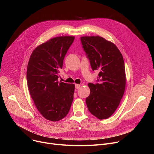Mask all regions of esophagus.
Masks as SVG:
<instances>
[{"instance_id":"esophagus-1","label":"esophagus","mask_w":154,"mask_h":154,"mask_svg":"<svg viewBox=\"0 0 154 154\" xmlns=\"http://www.w3.org/2000/svg\"><path fill=\"white\" fill-rule=\"evenodd\" d=\"M75 89H79V88L80 87V85H79V84H75Z\"/></svg>"}]
</instances>
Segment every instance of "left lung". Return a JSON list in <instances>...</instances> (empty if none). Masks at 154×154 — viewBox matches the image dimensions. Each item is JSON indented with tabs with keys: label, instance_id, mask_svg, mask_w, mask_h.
Masks as SVG:
<instances>
[{
	"label": "left lung",
	"instance_id": "1",
	"mask_svg": "<svg viewBox=\"0 0 154 154\" xmlns=\"http://www.w3.org/2000/svg\"><path fill=\"white\" fill-rule=\"evenodd\" d=\"M80 41L93 71L99 72L97 83H88L90 94L86 98L88 109L98 119H107L116 111L125 91L122 55L113 42L99 36H82Z\"/></svg>",
	"mask_w": 154,
	"mask_h": 154
}]
</instances>
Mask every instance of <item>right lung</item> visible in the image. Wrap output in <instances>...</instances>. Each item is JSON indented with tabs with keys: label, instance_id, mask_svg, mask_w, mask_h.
<instances>
[{
	"label": "right lung",
	"instance_id": "add662e5",
	"mask_svg": "<svg viewBox=\"0 0 154 154\" xmlns=\"http://www.w3.org/2000/svg\"><path fill=\"white\" fill-rule=\"evenodd\" d=\"M75 37L52 38L33 51L27 66V81L30 96L41 115L51 121L66 116L73 99L75 85L59 82L58 73Z\"/></svg>",
	"mask_w": 154,
	"mask_h": 154
}]
</instances>
